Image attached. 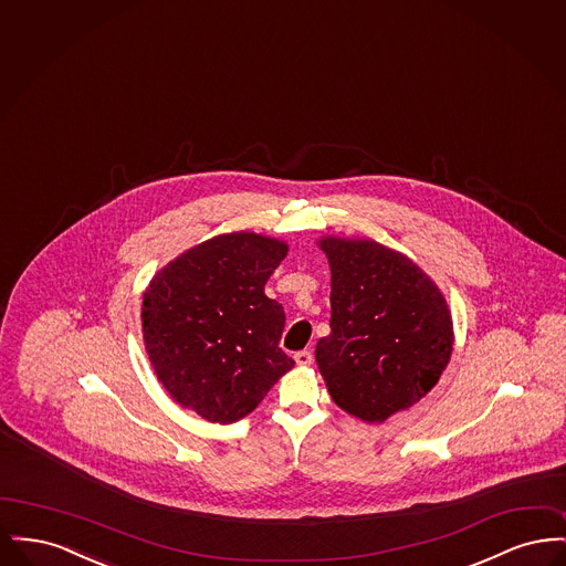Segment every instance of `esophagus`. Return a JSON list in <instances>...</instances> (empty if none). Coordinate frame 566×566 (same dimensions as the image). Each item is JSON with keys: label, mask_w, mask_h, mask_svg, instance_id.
Returning a JSON list of instances; mask_svg holds the SVG:
<instances>
[{"label": "esophagus", "mask_w": 566, "mask_h": 566, "mask_svg": "<svg viewBox=\"0 0 566 566\" xmlns=\"http://www.w3.org/2000/svg\"><path fill=\"white\" fill-rule=\"evenodd\" d=\"M296 365H301V367H307V365H312V352L310 350H301L295 354Z\"/></svg>", "instance_id": "1"}]
</instances>
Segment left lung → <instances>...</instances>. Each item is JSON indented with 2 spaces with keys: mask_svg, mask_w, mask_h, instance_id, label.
Returning a JSON list of instances; mask_svg holds the SVG:
<instances>
[{
  "mask_svg": "<svg viewBox=\"0 0 566 566\" xmlns=\"http://www.w3.org/2000/svg\"><path fill=\"white\" fill-rule=\"evenodd\" d=\"M331 333L316 363L331 399L379 424L427 397L454 350L448 301L403 252L376 240L326 235Z\"/></svg>",
  "mask_w": 566,
  "mask_h": 566,
  "instance_id": "8db88e82",
  "label": "left lung"
}]
</instances>
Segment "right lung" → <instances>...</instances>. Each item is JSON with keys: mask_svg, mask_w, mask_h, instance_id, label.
<instances>
[{"mask_svg": "<svg viewBox=\"0 0 566 566\" xmlns=\"http://www.w3.org/2000/svg\"><path fill=\"white\" fill-rule=\"evenodd\" d=\"M289 243L222 233L157 271L142 301L150 365L169 397L208 422L245 418L295 367L280 350L282 305L265 295Z\"/></svg>", "mask_w": 566, "mask_h": 566, "instance_id": "obj_1", "label": "right lung"}]
</instances>
